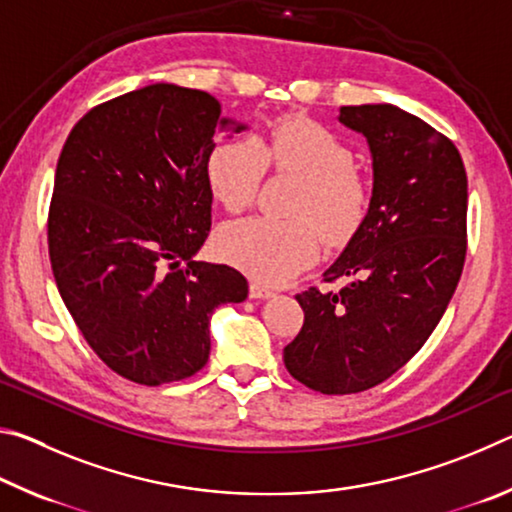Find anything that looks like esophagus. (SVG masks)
Returning <instances> with one entry per match:
<instances>
[{
  "instance_id": "esophagus-1",
  "label": "esophagus",
  "mask_w": 512,
  "mask_h": 512,
  "mask_svg": "<svg viewBox=\"0 0 512 512\" xmlns=\"http://www.w3.org/2000/svg\"><path fill=\"white\" fill-rule=\"evenodd\" d=\"M248 293H250V298H255V300H264V298H273L275 296L271 289L264 287V284H259V282H250Z\"/></svg>"
}]
</instances>
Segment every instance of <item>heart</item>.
Masks as SVG:
<instances>
[{
  "mask_svg": "<svg viewBox=\"0 0 512 512\" xmlns=\"http://www.w3.org/2000/svg\"><path fill=\"white\" fill-rule=\"evenodd\" d=\"M266 169L300 180L289 212L293 219L248 216L216 235V253L264 284H282L316 262L320 235L341 246L366 221L372 187L354 164L348 142L307 117L275 119L257 140L232 137L207 155L205 178L212 196L230 212L257 198Z\"/></svg>",
  "mask_w": 512,
  "mask_h": 512,
  "instance_id": "heart-1",
  "label": "heart"
}]
</instances>
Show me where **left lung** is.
I'll use <instances>...</instances> for the list:
<instances>
[{
	"instance_id": "left-lung-1",
	"label": "left lung",
	"mask_w": 512,
	"mask_h": 512,
	"mask_svg": "<svg viewBox=\"0 0 512 512\" xmlns=\"http://www.w3.org/2000/svg\"><path fill=\"white\" fill-rule=\"evenodd\" d=\"M366 135L372 203L323 282L296 296L305 323L287 348L289 375L323 395L361 393L411 361L461 280L467 253V173L454 142L388 103L343 106Z\"/></svg>"
}]
</instances>
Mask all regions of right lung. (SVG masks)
Here are the masks:
<instances>
[{"instance_id":"right-lung-1","label":"right lung","mask_w":512,"mask_h":512,"mask_svg":"<svg viewBox=\"0 0 512 512\" xmlns=\"http://www.w3.org/2000/svg\"><path fill=\"white\" fill-rule=\"evenodd\" d=\"M219 117L212 94L155 83L85 112L60 151L47 219L56 287L97 357L135 384L201 370L212 311L248 296L235 268L192 259L212 228L205 162L214 128L230 124Z\"/></svg>"}]
</instances>
